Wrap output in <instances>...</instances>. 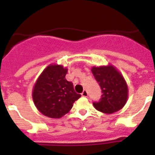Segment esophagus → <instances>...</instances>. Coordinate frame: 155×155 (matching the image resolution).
<instances>
[{"instance_id":"34e87169","label":"esophagus","mask_w":155,"mask_h":155,"mask_svg":"<svg viewBox=\"0 0 155 155\" xmlns=\"http://www.w3.org/2000/svg\"><path fill=\"white\" fill-rule=\"evenodd\" d=\"M87 94H87V91L86 90H84L83 91H82V97H87Z\"/></svg>"}]
</instances>
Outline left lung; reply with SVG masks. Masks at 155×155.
<instances>
[{"mask_svg":"<svg viewBox=\"0 0 155 155\" xmlns=\"http://www.w3.org/2000/svg\"><path fill=\"white\" fill-rule=\"evenodd\" d=\"M91 72L103 94L98 102H93L95 109L106 114L122 109L128 97L127 85L122 75L112 65L93 67Z\"/></svg>","mask_w":155,"mask_h":155,"instance_id":"8db88e82","label":"left lung"}]
</instances>
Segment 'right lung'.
I'll use <instances>...</instances> for the list:
<instances>
[{
	"label": "right lung",
	"mask_w": 155,
	"mask_h": 155,
	"mask_svg": "<svg viewBox=\"0 0 155 155\" xmlns=\"http://www.w3.org/2000/svg\"><path fill=\"white\" fill-rule=\"evenodd\" d=\"M68 69L50 64L37 79L32 92L36 107L48 118H60L73 107L81 94L76 93L71 82L65 78Z\"/></svg>",
	"instance_id": "1"
}]
</instances>
